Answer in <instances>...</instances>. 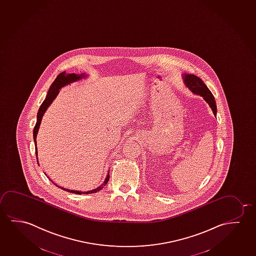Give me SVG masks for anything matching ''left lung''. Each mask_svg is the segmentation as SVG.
Returning <instances> with one entry per match:
<instances>
[{
	"mask_svg": "<svg viewBox=\"0 0 256 256\" xmlns=\"http://www.w3.org/2000/svg\"><path fill=\"white\" fill-rule=\"evenodd\" d=\"M182 78L186 87L188 88L189 90L194 95L202 96V98L207 102L210 108H212L213 114L216 117V104L215 98L202 80L196 74H183Z\"/></svg>",
	"mask_w": 256,
	"mask_h": 256,
	"instance_id": "1",
	"label": "left lung"
}]
</instances>
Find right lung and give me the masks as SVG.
Wrapping results in <instances>:
<instances>
[{
    "label": "right lung",
    "mask_w": 256,
    "mask_h": 256,
    "mask_svg": "<svg viewBox=\"0 0 256 256\" xmlns=\"http://www.w3.org/2000/svg\"><path fill=\"white\" fill-rule=\"evenodd\" d=\"M87 78V74H86V73H82V74H74V73H72V74H67V73L64 71V72H62L60 74H58V76L56 78V80L54 81V82H52L51 86H50L48 95L46 96V100H44V102L42 103L40 108L38 109V112L37 122H36V125L34 126V142H35V147H36V158H37L38 164V160L37 134L38 132L40 126L41 120H42V118H43V116H44V112L48 110L49 106L52 104V101L56 100V96L59 94L60 90L62 89L64 86H68V84H70L74 82L80 81L81 79H84V78ZM109 170H108V174L106 175V180L103 182V183H102L100 186H98L96 188L90 190V191H84V192H82V191H78V190H70V189L64 188L62 186H60L59 185H57L54 182H52L56 186H58V188L62 189V190H65V191H67V192H70V193L78 194H88L96 193V192L100 191L101 189L104 188V186L108 184V180H109V176H110V175H109ZM48 178H49V177H48ZM49 180H50V178H49Z\"/></svg>",
    "instance_id": "add662e5"
}]
</instances>
